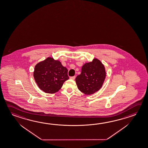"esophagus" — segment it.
Returning <instances> with one entry per match:
<instances>
[{"label": "esophagus", "mask_w": 148, "mask_h": 148, "mask_svg": "<svg viewBox=\"0 0 148 148\" xmlns=\"http://www.w3.org/2000/svg\"><path fill=\"white\" fill-rule=\"evenodd\" d=\"M71 79H73V80H74L75 79V76H72V77H70Z\"/></svg>", "instance_id": "obj_1"}]
</instances>
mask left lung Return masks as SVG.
<instances>
[{
  "label": "left lung",
  "mask_w": 148,
  "mask_h": 148,
  "mask_svg": "<svg viewBox=\"0 0 148 148\" xmlns=\"http://www.w3.org/2000/svg\"><path fill=\"white\" fill-rule=\"evenodd\" d=\"M106 77L105 67L100 60L95 58L86 63L80 75L76 77L78 88L86 95H90L100 89Z\"/></svg>",
  "instance_id": "obj_1"
}]
</instances>
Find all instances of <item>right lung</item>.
<instances>
[{
    "mask_svg": "<svg viewBox=\"0 0 148 148\" xmlns=\"http://www.w3.org/2000/svg\"><path fill=\"white\" fill-rule=\"evenodd\" d=\"M68 69L59 60L53 58L38 63L34 69V78L42 90L48 93H54L60 90L63 83L68 80Z\"/></svg>",
    "mask_w": 148,
    "mask_h": 148,
    "instance_id": "right-lung-1",
    "label": "right lung"
}]
</instances>
